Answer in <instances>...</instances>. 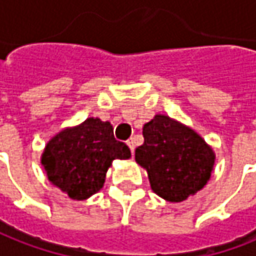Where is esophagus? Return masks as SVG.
<instances>
[{
  "instance_id": "34e87169",
  "label": "esophagus",
  "mask_w": 256,
  "mask_h": 256,
  "mask_svg": "<svg viewBox=\"0 0 256 256\" xmlns=\"http://www.w3.org/2000/svg\"><path fill=\"white\" fill-rule=\"evenodd\" d=\"M134 138H130V140H128V148H130V151L132 152H134V148H136V146H134Z\"/></svg>"
}]
</instances>
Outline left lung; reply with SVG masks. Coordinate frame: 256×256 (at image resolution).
<instances>
[{"mask_svg":"<svg viewBox=\"0 0 256 256\" xmlns=\"http://www.w3.org/2000/svg\"><path fill=\"white\" fill-rule=\"evenodd\" d=\"M144 142L136 148V162L148 174L151 189L176 203L204 188L216 154L199 133L165 114H156L142 128Z\"/></svg>","mask_w":256,"mask_h":256,"instance_id":"left-lung-1","label":"left lung"}]
</instances>
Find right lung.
<instances>
[{"mask_svg": "<svg viewBox=\"0 0 256 256\" xmlns=\"http://www.w3.org/2000/svg\"><path fill=\"white\" fill-rule=\"evenodd\" d=\"M130 157V148L114 138L109 122L88 118L53 136L40 162L56 188L74 200H85L102 189L114 160Z\"/></svg>", "mask_w": 256, "mask_h": 256, "instance_id": "obj_1", "label": "right lung"}]
</instances>
